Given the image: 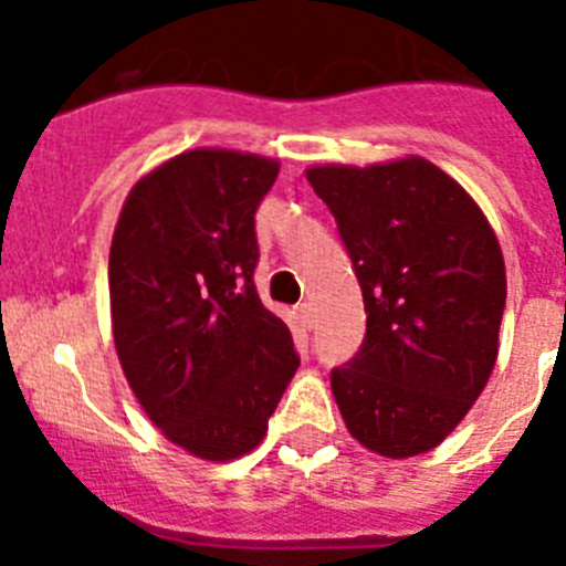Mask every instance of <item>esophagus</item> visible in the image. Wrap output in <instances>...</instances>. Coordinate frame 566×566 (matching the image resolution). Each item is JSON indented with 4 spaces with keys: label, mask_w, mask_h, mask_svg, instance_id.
<instances>
[{
    "label": "esophagus",
    "mask_w": 566,
    "mask_h": 566,
    "mask_svg": "<svg viewBox=\"0 0 566 566\" xmlns=\"http://www.w3.org/2000/svg\"><path fill=\"white\" fill-rule=\"evenodd\" d=\"M296 313H298V322H302V327H307V331H311L313 324H316V311H313V304L302 302L296 307Z\"/></svg>",
    "instance_id": "34e87169"
}]
</instances>
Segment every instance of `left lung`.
<instances>
[{
  "label": "left lung",
  "instance_id": "obj_1",
  "mask_svg": "<svg viewBox=\"0 0 566 566\" xmlns=\"http://www.w3.org/2000/svg\"><path fill=\"white\" fill-rule=\"evenodd\" d=\"M336 216L365 298L361 350L331 373L353 439L421 455L461 424L499 356L501 244L479 201L424 156L304 170Z\"/></svg>",
  "mask_w": 566,
  "mask_h": 566
}]
</instances>
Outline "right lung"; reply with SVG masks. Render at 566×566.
Here are the masks:
<instances>
[{"label":"right lung","mask_w":566,"mask_h":566,"mask_svg":"<svg viewBox=\"0 0 566 566\" xmlns=\"http://www.w3.org/2000/svg\"><path fill=\"white\" fill-rule=\"evenodd\" d=\"M279 159L193 147L136 181L113 230L116 356L147 419L201 461L262 444L298 367L255 293L253 216Z\"/></svg>","instance_id":"right-lung-1"}]
</instances>
